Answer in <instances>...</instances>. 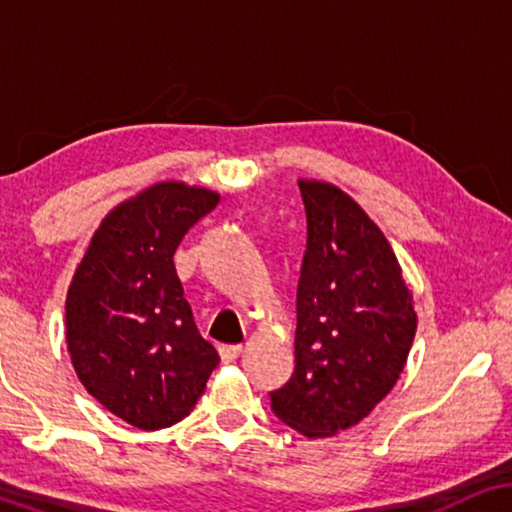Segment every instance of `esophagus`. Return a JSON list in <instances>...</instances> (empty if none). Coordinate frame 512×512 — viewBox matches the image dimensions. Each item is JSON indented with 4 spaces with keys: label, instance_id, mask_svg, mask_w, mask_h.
Returning a JSON list of instances; mask_svg holds the SVG:
<instances>
[{
    "label": "esophagus",
    "instance_id": "obj_1",
    "mask_svg": "<svg viewBox=\"0 0 512 512\" xmlns=\"http://www.w3.org/2000/svg\"><path fill=\"white\" fill-rule=\"evenodd\" d=\"M219 354H221V361L223 363H230V361H235L237 356L242 354V345H221L219 347Z\"/></svg>",
    "mask_w": 512,
    "mask_h": 512
}]
</instances>
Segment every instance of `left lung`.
Wrapping results in <instances>:
<instances>
[{
	"instance_id": "left-lung-1",
	"label": "left lung",
	"mask_w": 512,
	"mask_h": 512,
	"mask_svg": "<svg viewBox=\"0 0 512 512\" xmlns=\"http://www.w3.org/2000/svg\"><path fill=\"white\" fill-rule=\"evenodd\" d=\"M307 249L296 296V370L272 412L307 438L359 424L394 389L417 331L387 237L335 184L298 179Z\"/></svg>"
}]
</instances>
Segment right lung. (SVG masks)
Segmentation results:
<instances>
[{"instance_id":"1","label":"right lung","mask_w":512,"mask_h":512,"mask_svg":"<svg viewBox=\"0 0 512 512\" xmlns=\"http://www.w3.org/2000/svg\"><path fill=\"white\" fill-rule=\"evenodd\" d=\"M221 195L158 181L104 216L65 303L67 352L111 415L142 431L188 417L219 354L195 328L174 251Z\"/></svg>"}]
</instances>
